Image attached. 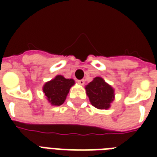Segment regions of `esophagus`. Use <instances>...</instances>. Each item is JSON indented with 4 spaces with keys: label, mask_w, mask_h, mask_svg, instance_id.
Listing matches in <instances>:
<instances>
[{
    "label": "esophagus",
    "mask_w": 157,
    "mask_h": 157,
    "mask_svg": "<svg viewBox=\"0 0 157 157\" xmlns=\"http://www.w3.org/2000/svg\"><path fill=\"white\" fill-rule=\"evenodd\" d=\"M77 82H78L79 85L83 86L84 84H85V81H84V80H78V81H77Z\"/></svg>",
    "instance_id": "34e87169"
}]
</instances>
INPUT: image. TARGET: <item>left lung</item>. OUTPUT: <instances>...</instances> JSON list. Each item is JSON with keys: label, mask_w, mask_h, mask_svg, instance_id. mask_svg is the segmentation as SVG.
Returning <instances> with one entry per match:
<instances>
[{"label": "left lung", "mask_w": 157, "mask_h": 157, "mask_svg": "<svg viewBox=\"0 0 157 157\" xmlns=\"http://www.w3.org/2000/svg\"><path fill=\"white\" fill-rule=\"evenodd\" d=\"M85 88L92 106L98 109L110 108L114 99V90L102 77H95Z\"/></svg>", "instance_id": "obj_1"}]
</instances>
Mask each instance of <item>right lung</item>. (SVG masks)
Segmentation results:
<instances>
[{"instance_id":"add662e5","label":"right lung","mask_w":157,"mask_h":157,"mask_svg":"<svg viewBox=\"0 0 157 157\" xmlns=\"http://www.w3.org/2000/svg\"><path fill=\"white\" fill-rule=\"evenodd\" d=\"M74 84L75 81L73 79H66L59 75L45 83L43 92L51 105L59 106L64 103L70 88Z\"/></svg>"}]
</instances>
